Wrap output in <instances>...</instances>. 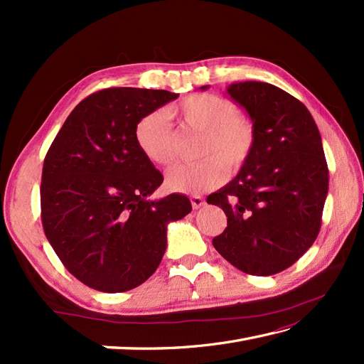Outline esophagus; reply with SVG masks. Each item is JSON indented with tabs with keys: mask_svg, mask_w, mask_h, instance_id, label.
<instances>
[{
	"mask_svg": "<svg viewBox=\"0 0 364 364\" xmlns=\"http://www.w3.org/2000/svg\"><path fill=\"white\" fill-rule=\"evenodd\" d=\"M191 205H192V208H194V210H198L200 206L205 205V200H203V197H200V196H191Z\"/></svg>",
	"mask_w": 364,
	"mask_h": 364,
	"instance_id": "1",
	"label": "esophagus"
}]
</instances>
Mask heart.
I'll list each match as a JSON object with an SVG mask.
<instances>
[{
  "mask_svg": "<svg viewBox=\"0 0 364 364\" xmlns=\"http://www.w3.org/2000/svg\"><path fill=\"white\" fill-rule=\"evenodd\" d=\"M183 127L198 131L197 156L192 164H175L166 172L167 188L180 192H203L225 181L227 172L237 173L252 158L257 128L250 117L239 112L233 100L196 94L170 109ZM134 141L144 156L166 166L175 156V133L164 111H151L137 122Z\"/></svg>",
  "mask_w": 364,
  "mask_h": 364,
  "instance_id": "heart-1",
  "label": "heart"
}]
</instances>
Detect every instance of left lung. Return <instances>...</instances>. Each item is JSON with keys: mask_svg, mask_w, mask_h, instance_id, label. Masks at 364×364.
Masks as SVG:
<instances>
[{"mask_svg": "<svg viewBox=\"0 0 364 364\" xmlns=\"http://www.w3.org/2000/svg\"><path fill=\"white\" fill-rule=\"evenodd\" d=\"M228 94L249 112L257 145L235 180L206 198L227 214L213 245L245 274L274 275L319 235L328 192L321 134L305 105L272 84L235 82Z\"/></svg>", "mask_w": 364, "mask_h": 364, "instance_id": "1", "label": "left lung"}]
</instances>
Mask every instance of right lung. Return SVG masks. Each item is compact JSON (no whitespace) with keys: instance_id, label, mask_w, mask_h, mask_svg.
Wrapping results in <instances>:
<instances>
[{"instance_id":"1","label":"right lung","mask_w":364,"mask_h":364,"mask_svg":"<svg viewBox=\"0 0 364 364\" xmlns=\"http://www.w3.org/2000/svg\"><path fill=\"white\" fill-rule=\"evenodd\" d=\"M168 90L109 87L84 98L54 137L41 184L45 236L65 269L102 292H125L153 275L167 223L189 198H149L164 178L134 141L145 114L172 102Z\"/></svg>"}]
</instances>
